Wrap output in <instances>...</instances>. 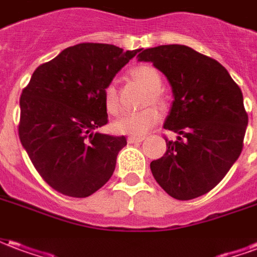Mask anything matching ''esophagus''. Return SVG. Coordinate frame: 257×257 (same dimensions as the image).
<instances>
[{
    "label": "esophagus",
    "mask_w": 257,
    "mask_h": 257,
    "mask_svg": "<svg viewBox=\"0 0 257 257\" xmlns=\"http://www.w3.org/2000/svg\"><path fill=\"white\" fill-rule=\"evenodd\" d=\"M145 140V138L143 136H129L128 138V143H140V142H143Z\"/></svg>",
    "instance_id": "34e87169"
}]
</instances>
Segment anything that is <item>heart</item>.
<instances>
[{
	"instance_id": "heart-1",
	"label": "heart",
	"mask_w": 257,
	"mask_h": 257,
	"mask_svg": "<svg viewBox=\"0 0 257 257\" xmlns=\"http://www.w3.org/2000/svg\"><path fill=\"white\" fill-rule=\"evenodd\" d=\"M131 75L139 84L143 85L149 92H151V101L161 103L158 92L161 90L162 78L156 68L149 64L138 66L131 71ZM103 99H104V106L108 112L115 114L119 110V101H118L117 90L114 85L110 84L104 88ZM158 119H160V112L153 107L138 110V111H123L121 115H118V118H115V121L112 122V128L117 134L143 136L158 122Z\"/></svg>"
}]
</instances>
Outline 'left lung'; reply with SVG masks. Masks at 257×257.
<instances>
[{
	"label": "left lung",
	"instance_id": "obj_1",
	"mask_svg": "<svg viewBox=\"0 0 257 257\" xmlns=\"http://www.w3.org/2000/svg\"><path fill=\"white\" fill-rule=\"evenodd\" d=\"M172 86L164 128L178 134L167 153L150 164L157 183L176 199L204 195L226 176L242 151L248 114L242 92L215 59L186 45L139 49Z\"/></svg>",
	"mask_w": 257,
	"mask_h": 257
}]
</instances>
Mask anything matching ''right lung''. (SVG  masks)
I'll return each mask as SVG.
<instances>
[{"mask_svg":"<svg viewBox=\"0 0 257 257\" xmlns=\"http://www.w3.org/2000/svg\"><path fill=\"white\" fill-rule=\"evenodd\" d=\"M138 52L92 42L66 48L37 68L22 92L20 142L59 193L85 198L111 178L126 139L97 132L108 117L103 90Z\"/></svg>","mask_w":257,"mask_h":257,"instance_id":"1","label":"right lung"}]
</instances>
